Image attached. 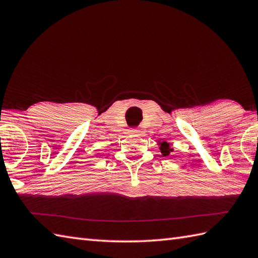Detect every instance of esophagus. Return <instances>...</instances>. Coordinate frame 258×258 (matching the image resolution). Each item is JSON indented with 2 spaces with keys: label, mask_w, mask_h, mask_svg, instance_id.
Here are the masks:
<instances>
[{
  "label": "esophagus",
  "mask_w": 258,
  "mask_h": 258,
  "mask_svg": "<svg viewBox=\"0 0 258 258\" xmlns=\"http://www.w3.org/2000/svg\"><path fill=\"white\" fill-rule=\"evenodd\" d=\"M131 132V134H134V135H138L139 134V130H136V128H132L130 131Z\"/></svg>",
  "instance_id": "1"
}]
</instances>
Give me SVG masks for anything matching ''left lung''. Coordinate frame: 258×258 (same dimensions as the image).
Instances as JSON below:
<instances>
[{
    "mask_svg": "<svg viewBox=\"0 0 258 258\" xmlns=\"http://www.w3.org/2000/svg\"><path fill=\"white\" fill-rule=\"evenodd\" d=\"M158 145H160V150H161V153L163 156H167L174 151L173 147H171V145H169V143H167L166 141L158 142Z\"/></svg>",
    "mask_w": 258,
    "mask_h": 258,
    "instance_id": "8db88e82",
    "label": "left lung"
}]
</instances>
